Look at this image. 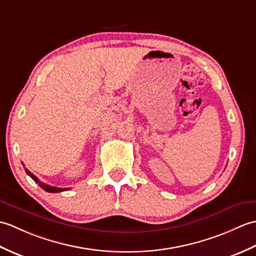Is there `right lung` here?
I'll return each instance as SVG.
<instances>
[{"label":"right lung","instance_id":"1","mask_svg":"<svg viewBox=\"0 0 256 256\" xmlns=\"http://www.w3.org/2000/svg\"><path fill=\"white\" fill-rule=\"evenodd\" d=\"M22 166H24V164H22ZM25 171H26V173L30 176V178L36 182V183L42 187V188L44 190H46V192H64V190H69V188H59V187H54V186H50V185H47V184H44V183H42V180H39L35 175H34L32 173H30V171H28L27 168H25Z\"/></svg>","mask_w":256,"mask_h":256}]
</instances>
